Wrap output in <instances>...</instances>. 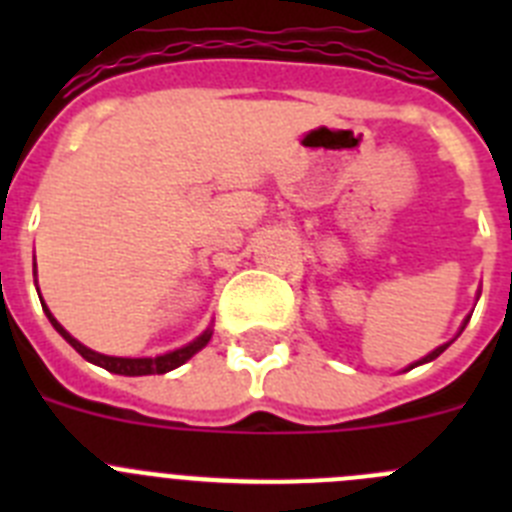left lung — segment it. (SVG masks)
I'll return each instance as SVG.
<instances>
[{"label":"left lung","mask_w":512,"mask_h":512,"mask_svg":"<svg viewBox=\"0 0 512 512\" xmlns=\"http://www.w3.org/2000/svg\"><path fill=\"white\" fill-rule=\"evenodd\" d=\"M467 323H469V318H467V320H464V323H461V330L467 328ZM461 330H459V333H461ZM449 343H451V341H449ZM449 343H443V346H438V348H436V351H431V354H428V356H423V359H420V361H415V364H410V366H408V369H415V366H420V364H428V361L438 359V356H441V354H443V351H446V348H449Z\"/></svg>","instance_id":"1"}]
</instances>
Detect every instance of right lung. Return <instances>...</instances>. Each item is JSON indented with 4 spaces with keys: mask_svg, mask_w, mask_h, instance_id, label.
<instances>
[{
    "mask_svg": "<svg viewBox=\"0 0 512 512\" xmlns=\"http://www.w3.org/2000/svg\"><path fill=\"white\" fill-rule=\"evenodd\" d=\"M40 305H43V302H40ZM43 310H45V315H48V320H51L53 328H56L58 333H61V336L66 338V341H69L81 356H84V359L92 361V364H97V366H102V369H107V372H112V374H122V377H146V374L171 372V369H176V366H182L184 361L192 359L197 351H202V348L207 346V341L212 338V330L207 328L200 338H194L192 343H187V346H182V348H176V351H169V354H164V356H146V359H122V356H104V354H97V351H92V348H87L84 343L76 341L69 330L63 328V325L58 323L56 318H53L48 307L43 305Z\"/></svg>",
    "mask_w": 512,
    "mask_h": 512,
    "instance_id": "1",
    "label": "right lung"
}]
</instances>
